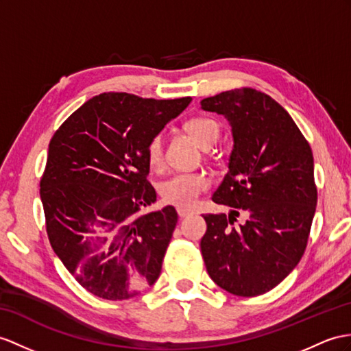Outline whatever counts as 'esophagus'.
I'll list each match as a JSON object with an SVG mask.
<instances>
[{
    "label": "esophagus",
    "instance_id": "esophagus-1",
    "mask_svg": "<svg viewBox=\"0 0 351 351\" xmlns=\"http://www.w3.org/2000/svg\"><path fill=\"white\" fill-rule=\"evenodd\" d=\"M177 213H178V216L180 217H186V216H189V215H192L193 211H191V210H186V208H177Z\"/></svg>",
    "mask_w": 351,
    "mask_h": 351
}]
</instances>
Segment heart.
I'll use <instances>...</instances> for the list:
<instances>
[{"label":"heart","instance_id":"heart-1","mask_svg":"<svg viewBox=\"0 0 351 351\" xmlns=\"http://www.w3.org/2000/svg\"><path fill=\"white\" fill-rule=\"evenodd\" d=\"M186 131L198 143L202 149L213 147L220 136L217 122L208 117H193L186 122ZM146 158L149 165L160 167L164 159V138L160 134L153 135L146 147ZM208 182L198 173H177L162 182L159 193L167 204L177 205L182 208H191L198 202L201 193L207 189Z\"/></svg>","mask_w":351,"mask_h":351}]
</instances>
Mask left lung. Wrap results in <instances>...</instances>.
Wrapping results in <instances>:
<instances>
[{"mask_svg":"<svg viewBox=\"0 0 351 351\" xmlns=\"http://www.w3.org/2000/svg\"><path fill=\"white\" fill-rule=\"evenodd\" d=\"M201 108L225 116L234 147L213 201L229 215H204L201 253L208 276L226 292L258 296L301 261L317 205L308 141L287 111L250 88L221 92ZM243 210L244 224L234 226Z\"/></svg>","mask_w":351,"mask_h":351,"instance_id":"left-lung-1","label":"left lung"}]
</instances>
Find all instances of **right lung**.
I'll return each mask as SVG.
<instances>
[{"label":"right lung","instance_id":"1","mask_svg":"<svg viewBox=\"0 0 351 351\" xmlns=\"http://www.w3.org/2000/svg\"><path fill=\"white\" fill-rule=\"evenodd\" d=\"M191 101L101 93L50 140L40 182L47 237L92 295L123 301L159 278L178 216L173 205L141 211L156 201L146 147Z\"/></svg>","mask_w":351,"mask_h":351}]
</instances>
